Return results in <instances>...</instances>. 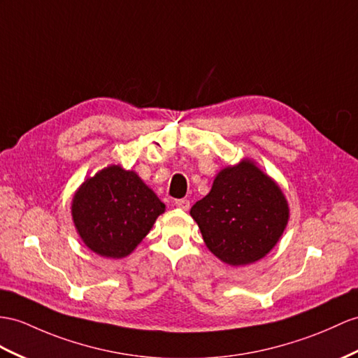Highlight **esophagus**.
Segmentation results:
<instances>
[{
    "label": "esophagus",
    "instance_id": "obj_1",
    "mask_svg": "<svg viewBox=\"0 0 358 358\" xmlns=\"http://www.w3.org/2000/svg\"><path fill=\"white\" fill-rule=\"evenodd\" d=\"M174 206L182 209V211H187V209L189 208V200H187V199H178V200H174Z\"/></svg>",
    "mask_w": 358,
    "mask_h": 358
}]
</instances>
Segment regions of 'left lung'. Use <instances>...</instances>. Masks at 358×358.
I'll return each mask as SVG.
<instances>
[{"label": "left lung", "mask_w": 358, "mask_h": 358, "mask_svg": "<svg viewBox=\"0 0 358 358\" xmlns=\"http://www.w3.org/2000/svg\"><path fill=\"white\" fill-rule=\"evenodd\" d=\"M206 248L232 267L264 258L290 219L281 187L249 158L222 169L189 211Z\"/></svg>", "instance_id": "left-lung-1"}]
</instances>
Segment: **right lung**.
I'll return each instance as SVG.
<instances>
[{"label":"right lung","instance_id":"1","mask_svg":"<svg viewBox=\"0 0 358 358\" xmlns=\"http://www.w3.org/2000/svg\"><path fill=\"white\" fill-rule=\"evenodd\" d=\"M165 205L134 170L108 165L83 180L71 202L78 237L95 254L120 259L150 232Z\"/></svg>","mask_w":358,"mask_h":358}]
</instances>
